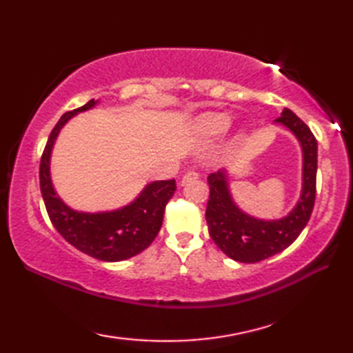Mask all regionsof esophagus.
<instances>
[{"mask_svg":"<svg viewBox=\"0 0 353 353\" xmlns=\"http://www.w3.org/2000/svg\"><path fill=\"white\" fill-rule=\"evenodd\" d=\"M197 177H199V172L196 170H188L182 177V185L188 183V182L194 181V179H197Z\"/></svg>","mask_w":353,"mask_h":353,"instance_id":"esophagus-1","label":"esophagus"}]
</instances>
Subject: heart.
<instances>
[{
    "mask_svg": "<svg viewBox=\"0 0 353 353\" xmlns=\"http://www.w3.org/2000/svg\"><path fill=\"white\" fill-rule=\"evenodd\" d=\"M232 124V118L221 112H209L197 119V130L205 137H220L226 133Z\"/></svg>",
    "mask_w": 353,
    "mask_h": 353,
    "instance_id": "heart-1",
    "label": "heart"
}]
</instances>
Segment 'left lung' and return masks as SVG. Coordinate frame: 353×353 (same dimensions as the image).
Instances as JSON below:
<instances>
[{"label":"left lung","instance_id":"left-lung-1","mask_svg":"<svg viewBox=\"0 0 353 353\" xmlns=\"http://www.w3.org/2000/svg\"><path fill=\"white\" fill-rule=\"evenodd\" d=\"M296 134L303 150V188L297 206L281 220L264 221L244 214L230 197L223 171L208 176L209 200L206 221L209 235L219 249L238 262H259L287 249L310 221L316 201L317 141L310 127L285 108L276 118Z\"/></svg>","mask_w":353,"mask_h":353}]
</instances>
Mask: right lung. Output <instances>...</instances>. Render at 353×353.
Instances as JSON below:
<instances>
[{"instance_id": "1", "label": "right lung", "mask_w": 353, "mask_h": 353, "mask_svg": "<svg viewBox=\"0 0 353 353\" xmlns=\"http://www.w3.org/2000/svg\"><path fill=\"white\" fill-rule=\"evenodd\" d=\"M97 101L66 112L51 130L39 165V185L45 208L52 226L66 241L89 256L100 261L118 262L145 250L159 234L163 211L176 191V181H157L145 186L141 196L114 212H76L57 197L50 177V154L59 132L77 112L94 108Z\"/></svg>"}]
</instances>
